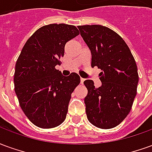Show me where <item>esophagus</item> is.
I'll return each mask as SVG.
<instances>
[{
    "label": "esophagus",
    "instance_id": "obj_1",
    "mask_svg": "<svg viewBox=\"0 0 152 152\" xmlns=\"http://www.w3.org/2000/svg\"><path fill=\"white\" fill-rule=\"evenodd\" d=\"M84 81H85V79L84 78H80V84H83Z\"/></svg>",
    "mask_w": 152,
    "mask_h": 152
}]
</instances>
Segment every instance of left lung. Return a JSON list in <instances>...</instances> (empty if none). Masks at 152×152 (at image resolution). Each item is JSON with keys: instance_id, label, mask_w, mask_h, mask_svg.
<instances>
[{"instance_id": "obj_1", "label": "left lung", "mask_w": 152, "mask_h": 152, "mask_svg": "<svg viewBox=\"0 0 152 152\" xmlns=\"http://www.w3.org/2000/svg\"><path fill=\"white\" fill-rule=\"evenodd\" d=\"M92 55L91 66L102 70V86L84 81L88 89L85 98L89 121L100 129H112L129 113L137 94L138 74L136 62L124 40L102 25L78 26Z\"/></svg>"}]
</instances>
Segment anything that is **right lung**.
I'll list each match as a JSON object with an SVG mask.
<instances>
[{
	"mask_svg": "<svg viewBox=\"0 0 152 152\" xmlns=\"http://www.w3.org/2000/svg\"><path fill=\"white\" fill-rule=\"evenodd\" d=\"M79 34L73 25L43 26L27 40L16 62L15 94L24 114L37 127H57L66 119L72 93L80 79L75 72L63 76L55 66L66 42Z\"/></svg>",
	"mask_w": 152,
	"mask_h": 152,
	"instance_id": "obj_1",
	"label": "right lung"
}]
</instances>
